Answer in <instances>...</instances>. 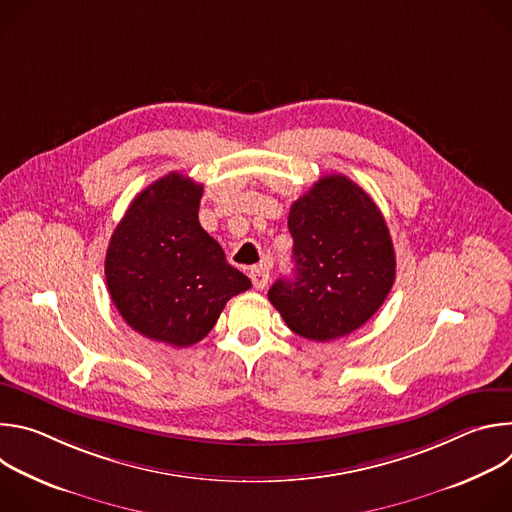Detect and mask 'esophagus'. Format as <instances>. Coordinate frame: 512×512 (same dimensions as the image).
I'll return each mask as SVG.
<instances>
[{"label":"esophagus","instance_id":"34e87169","mask_svg":"<svg viewBox=\"0 0 512 512\" xmlns=\"http://www.w3.org/2000/svg\"><path fill=\"white\" fill-rule=\"evenodd\" d=\"M251 281H253V287L255 289H263L265 285H267V281H269V269L267 267H253L251 269Z\"/></svg>","mask_w":512,"mask_h":512}]
</instances>
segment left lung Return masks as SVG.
<instances>
[{
	"label": "left lung",
	"instance_id": "8db88e82",
	"mask_svg": "<svg viewBox=\"0 0 512 512\" xmlns=\"http://www.w3.org/2000/svg\"><path fill=\"white\" fill-rule=\"evenodd\" d=\"M294 279H277L269 302L289 330L316 342L342 338L383 306L395 249L373 198L340 174L320 178L289 208Z\"/></svg>",
	"mask_w": 512,
	"mask_h": 512
}]
</instances>
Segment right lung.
Instances as JSON below:
<instances>
[{
    "instance_id": "1",
    "label": "right lung",
    "mask_w": 512,
    "mask_h": 512,
    "mask_svg": "<svg viewBox=\"0 0 512 512\" xmlns=\"http://www.w3.org/2000/svg\"><path fill=\"white\" fill-rule=\"evenodd\" d=\"M202 184L178 172L141 190L115 227L105 277L121 318L170 346L202 340L251 281L198 223Z\"/></svg>"
}]
</instances>
